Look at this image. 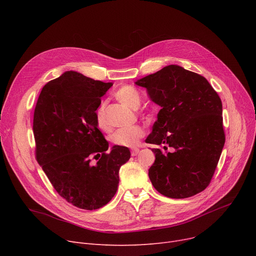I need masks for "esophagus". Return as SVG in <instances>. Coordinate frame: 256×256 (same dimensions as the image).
<instances>
[{"mask_svg":"<svg viewBox=\"0 0 256 256\" xmlns=\"http://www.w3.org/2000/svg\"><path fill=\"white\" fill-rule=\"evenodd\" d=\"M130 154H132V156H137V154H139V148H134V150H132Z\"/></svg>","mask_w":256,"mask_h":256,"instance_id":"esophagus-1","label":"esophagus"}]
</instances>
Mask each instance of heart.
<instances>
[{"label":"heart","mask_w":256,"mask_h":256,"mask_svg":"<svg viewBox=\"0 0 256 256\" xmlns=\"http://www.w3.org/2000/svg\"><path fill=\"white\" fill-rule=\"evenodd\" d=\"M116 98L130 109H137L140 106L141 98L139 92L132 86H124L119 88L115 93ZM96 124L100 130H106L108 124L104 116V104H102L96 110ZM144 136V130L141 126H130L126 128H120L111 136V141L118 146L135 147L140 139Z\"/></svg>","instance_id":"b5f03b06"}]
</instances>
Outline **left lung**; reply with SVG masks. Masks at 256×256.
<instances>
[{"instance_id": "obj_1", "label": "left lung", "mask_w": 256, "mask_h": 256, "mask_svg": "<svg viewBox=\"0 0 256 256\" xmlns=\"http://www.w3.org/2000/svg\"><path fill=\"white\" fill-rule=\"evenodd\" d=\"M136 85L162 109L146 143L171 147L152 150L148 170L154 189L169 198H188L210 184L225 143L222 102L208 80L180 65H168Z\"/></svg>"}]
</instances>
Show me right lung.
<instances>
[{
	"label": "right lung",
	"mask_w": 256,
	"mask_h": 256,
	"mask_svg": "<svg viewBox=\"0 0 256 256\" xmlns=\"http://www.w3.org/2000/svg\"><path fill=\"white\" fill-rule=\"evenodd\" d=\"M113 83L70 70L44 85L35 106L36 160L67 202L98 210L116 194L119 169L130 158L126 146L109 143L96 124L100 98ZM98 159L96 164L90 160Z\"/></svg>",
	"instance_id": "add662e5"
}]
</instances>
